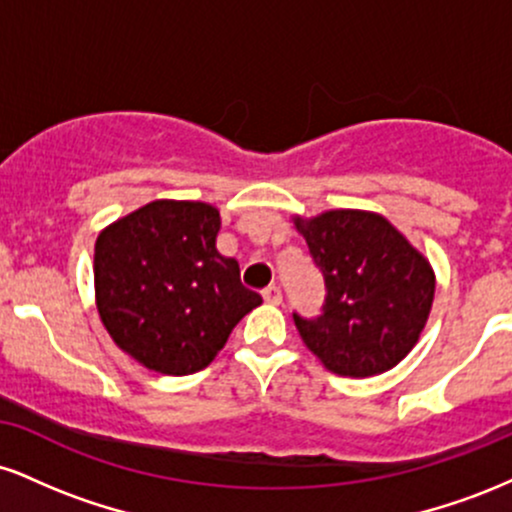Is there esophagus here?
Instances as JSON below:
<instances>
[{
	"label": "esophagus",
	"instance_id": "esophagus-1",
	"mask_svg": "<svg viewBox=\"0 0 512 512\" xmlns=\"http://www.w3.org/2000/svg\"><path fill=\"white\" fill-rule=\"evenodd\" d=\"M262 298H264V303L279 305L281 301H284V293H281L279 286H269V289L262 291Z\"/></svg>",
	"mask_w": 512,
	"mask_h": 512
}]
</instances>
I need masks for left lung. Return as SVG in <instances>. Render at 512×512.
<instances>
[{
	"instance_id": "8db88e82",
	"label": "left lung",
	"mask_w": 512,
	"mask_h": 512,
	"mask_svg": "<svg viewBox=\"0 0 512 512\" xmlns=\"http://www.w3.org/2000/svg\"><path fill=\"white\" fill-rule=\"evenodd\" d=\"M325 279L322 313H293L301 339L332 373L368 378L397 366L431 313V264L390 221L370 211L334 209L296 219Z\"/></svg>"
}]
</instances>
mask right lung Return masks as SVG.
Listing matches in <instances>:
<instances>
[{"label":"right lung","instance_id":"obj_1","mask_svg":"<svg viewBox=\"0 0 512 512\" xmlns=\"http://www.w3.org/2000/svg\"><path fill=\"white\" fill-rule=\"evenodd\" d=\"M219 211L156 199L96 240L93 279L105 330L134 361L163 375L207 368L233 327L262 303L240 267L216 252Z\"/></svg>","mask_w":512,"mask_h":512}]
</instances>
